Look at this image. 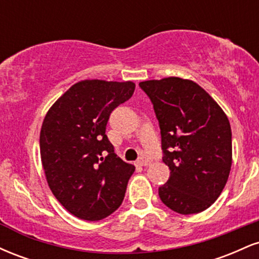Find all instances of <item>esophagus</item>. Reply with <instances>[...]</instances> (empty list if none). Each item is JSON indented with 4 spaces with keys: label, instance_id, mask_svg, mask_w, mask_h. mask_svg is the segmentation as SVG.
<instances>
[{
    "label": "esophagus",
    "instance_id": "1",
    "mask_svg": "<svg viewBox=\"0 0 259 259\" xmlns=\"http://www.w3.org/2000/svg\"><path fill=\"white\" fill-rule=\"evenodd\" d=\"M138 165H141V167H147V165H150V159L146 158V157H141V158H139L138 162Z\"/></svg>",
    "mask_w": 259,
    "mask_h": 259
}]
</instances>
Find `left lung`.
Segmentation results:
<instances>
[{
    "label": "left lung",
    "instance_id": "left-lung-1",
    "mask_svg": "<svg viewBox=\"0 0 259 259\" xmlns=\"http://www.w3.org/2000/svg\"><path fill=\"white\" fill-rule=\"evenodd\" d=\"M152 102L170 177L158 189L163 203L180 214L212 206L233 162L231 127L221 106L192 80L169 76L140 82Z\"/></svg>",
    "mask_w": 259,
    "mask_h": 259
}]
</instances>
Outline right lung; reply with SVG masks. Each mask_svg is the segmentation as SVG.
<instances>
[{
    "mask_svg": "<svg viewBox=\"0 0 259 259\" xmlns=\"http://www.w3.org/2000/svg\"><path fill=\"white\" fill-rule=\"evenodd\" d=\"M133 81L82 80L53 103L40 132L47 184L73 215L96 222L124 200L135 167L114 153L106 135L112 111L133 96Z\"/></svg>",
    "mask_w": 259,
    "mask_h": 259,
    "instance_id": "1",
    "label": "right lung"
}]
</instances>
